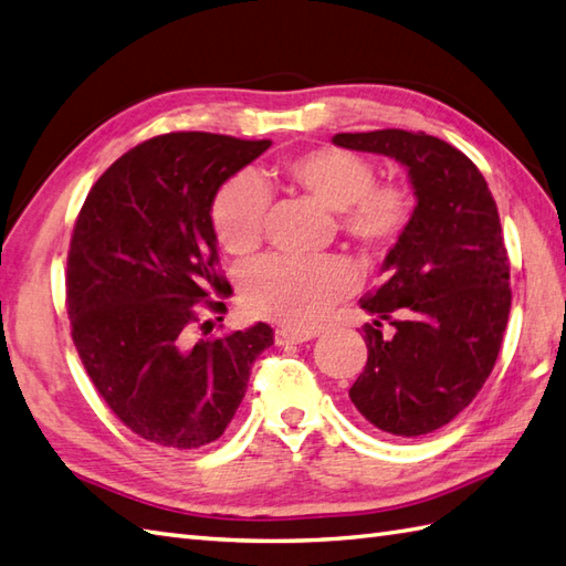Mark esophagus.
Returning <instances> with one entry per match:
<instances>
[{
  "label": "esophagus",
  "mask_w": 566,
  "mask_h": 566,
  "mask_svg": "<svg viewBox=\"0 0 566 566\" xmlns=\"http://www.w3.org/2000/svg\"><path fill=\"white\" fill-rule=\"evenodd\" d=\"M315 335H318V331H289V327H280L274 333V339H277V345H301L308 343Z\"/></svg>",
  "instance_id": "esophagus-1"
}]
</instances>
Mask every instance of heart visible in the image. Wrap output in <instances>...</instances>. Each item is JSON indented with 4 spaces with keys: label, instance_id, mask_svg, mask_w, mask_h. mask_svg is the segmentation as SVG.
Returning <instances> with one entry per match:
<instances>
[{
    "label": "heart",
    "instance_id": "1",
    "mask_svg": "<svg viewBox=\"0 0 566 566\" xmlns=\"http://www.w3.org/2000/svg\"><path fill=\"white\" fill-rule=\"evenodd\" d=\"M289 188L333 209L337 229L366 255H386L410 229L415 192L407 182H376L369 159L339 147H315L280 166ZM268 197L251 176H233L212 200L209 219L217 241L231 255L253 253L262 241ZM243 304L286 327H311L347 296L354 272L343 258L294 260L272 255L243 274Z\"/></svg>",
    "mask_w": 566,
    "mask_h": 566
}]
</instances>
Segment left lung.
<instances>
[{
    "mask_svg": "<svg viewBox=\"0 0 566 566\" xmlns=\"http://www.w3.org/2000/svg\"><path fill=\"white\" fill-rule=\"evenodd\" d=\"M333 144L400 161L415 188L410 229L386 255V282L361 298L374 323L349 398L392 437L449 424L478 396L511 311L509 255L488 180L449 142L407 129L339 133ZM397 327L379 333L382 321Z\"/></svg>",
    "mask_w": 566,
    "mask_h": 566,
    "instance_id": "8db88e82",
    "label": "left lung"
}]
</instances>
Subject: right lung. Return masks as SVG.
I'll use <instances>...</instances> for the list:
<instances>
[{
  "mask_svg": "<svg viewBox=\"0 0 566 566\" xmlns=\"http://www.w3.org/2000/svg\"><path fill=\"white\" fill-rule=\"evenodd\" d=\"M270 144L212 133L147 139L105 170L76 217L67 255L74 347L115 417L164 449L217 441L258 354L274 343L268 323L190 335L200 308L227 311L212 298L229 292L209 219L214 195Z\"/></svg>",
  "mask_w": 566,
  "mask_h": 566,
  "instance_id": "1",
  "label": "right lung"
}]
</instances>
